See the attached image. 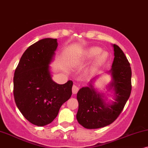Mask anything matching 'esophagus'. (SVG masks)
Here are the masks:
<instances>
[{"label": "esophagus", "mask_w": 148, "mask_h": 148, "mask_svg": "<svg viewBox=\"0 0 148 148\" xmlns=\"http://www.w3.org/2000/svg\"><path fill=\"white\" fill-rule=\"evenodd\" d=\"M78 90H79V87H78V86L75 85V84H74V85H73V86H72V92H73V94L77 93V92L78 91Z\"/></svg>", "instance_id": "1"}]
</instances>
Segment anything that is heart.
<instances>
[{"label": "heart", "mask_w": 148, "mask_h": 148, "mask_svg": "<svg viewBox=\"0 0 148 148\" xmlns=\"http://www.w3.org/2000/svg\"><path fill=\"white\" fill-rule=\"evenodd\" d=\"M101 51V49L97 47H90L84 49L72 58V62L76 64H84L93 60L98 56L97 60L91 67V70H95L105 62L108 57V53L106 52L101 53L100 54Z\"/></svg>", "instance_id": "b5f03b06"}]
</instances>
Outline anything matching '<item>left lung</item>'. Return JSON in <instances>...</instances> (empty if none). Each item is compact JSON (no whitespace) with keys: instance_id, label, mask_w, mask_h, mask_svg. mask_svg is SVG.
<instances>
[{"instance_id":"8db88e82","label":"left lung","mask_w":148,"mask_h":148,"mask_svg":"<svg viewBox=\"0 0 148 148\" xmlns=\"http://www.w3.org/2000/svg\"><path fill=\"white\" fill-rule=\"evenodd\" d=\"M114 58L112 68L108 73L112 81L108 90L114 92V101L109 103L103 93L98 92L93 86V82L98 76L88 82V86L78 90L77 100L78 110L76 119L86 129H99L112 124L123 111L131 92V68L129 61L121 49L112 45Z\"/></svg>"}]
</instances>
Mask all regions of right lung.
I'll return each instance as SVG.
<instances>
[{"label":"right lung","mask_w":148,"mask_h":148,"mask_svg":"<svg viewBox=\"0 0 148 148\" xmlns=\"http://www.w3.org/2000/svg\"><path fill=\"white\" fill-rule=\"evenodd\" d=\"M58 46L56 38H49L32 45L23 53L14 73L17 107L25 119L38 127L53 122L72 95V80L59 84L51 77L49 64Z\"/></svg>","instance_id":"1"}]
</instances>
